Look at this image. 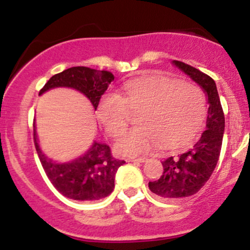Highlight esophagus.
Returning <instances> with one entry per match:
<instances>
[{
	"mask_svg": "<svg viewBox=\"0 0 250 250\" xmlns=\"http://www.w3.org/2000/svg\"><path fill=\"white\" fill-rule=\"evenodd\" d=\"M146 160H147V158H146V157H138V158L130 157V158H127V162H139V163H143V162H145Z\"/></svg>",
	"mask_w": 250,
	"mask_h": 250,
	"instance_id": "34e87169",
	"label": "esophagus"
}]
</instances>
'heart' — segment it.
I'll use <instances>...</instances> for the list:
<instances>
[{"mask_svg":"<svg viewBox=\"0 0 250 250\" xmlns=\"http://www.w3.org/2000/svg\"><path fill=\"white\" fill-rule=\"evenodd\" d=\"M139 110H144L140 127L127 130L116 140V152L120 155H144L158 143L165 150L190 145L204 122L206 100L190 83L144 77L125 83L123 97L105 94L98 105V116L111 137H117L127 127L130 111Z\"/></svg>","mask_w":250,"mask_h":250,"instance_id":"obj_1","label":"heart"}]
</instances>
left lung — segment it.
I'll return each mask as SVG.
<instances>
[{"mask_svg":"<svg viewBox=\"0 0 250 250\" xmlns=\"http://www.w3.org/2000/svg\"><path fill=\"white\" fill-rule=\"evenodd\" d=\"M173 64L204 90L208 97V116L206 130L193 147L178 158L163 161L161 178L148 183L151 192L166 200L188 197L203 188L218 163L225 129V116L213 78L179 60H173Z\"/></svg>","mask_w":250,"mask_h":250,"instance_id":"8db88e82","label":"left lung"}]
</instances>
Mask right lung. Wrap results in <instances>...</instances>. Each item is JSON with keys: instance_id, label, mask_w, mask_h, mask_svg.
Here are the masks:
<instances>
[{"instance_id": "right-lung-1", "label": "right lung", "mask_w": 250, "mask_h": 250, "mask_svg": "<svg viewBox=\"0 0 250 250\" xmlns=\"http://www.w3.org/2000/svg\"><path fill=\"white\" fill-rule=\"evenodd\" d=\"M110 71L75 66L54 75L40 90V95L57 87L74 88L83 93L97 110L100 98L113 81ZM35 147L48 179L65 197L75 201H98L109 196L115 188V176L125 161L111 155L106 144L97 143L76 160L67 163H57L44 156L37 143L34 130Z\"/></svg>"}]
</instances>
